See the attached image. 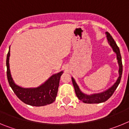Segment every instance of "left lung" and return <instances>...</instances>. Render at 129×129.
Segmentation results:
<instances>
[{"label": "left lung", "mask_w": 129, "mask_h": 129, "mask_svg": "<svg viewBox=\"0 0 129 129\" xmlns=\"http://www.w3.org/2000/svg\"><path fill=\"white\" fill-rule=\"evenodd\" d=\"M105 34L107 35L108 43L111 46L114 52L116 53V59L118 60V65H119V70H118L119 77H118L116 81L114 83V85L110 86V88H109L107 90L103 91V92H100V93H95V94H86L83 93L80 90L74 77H72V81L73 85H74V87L76 95H77L79 100H81L85 103H92L93 104V103H100L105 102L107 100H109L112 96V95L113 94V93L116 90L118 86L119 85V83H120L123 71L122 61H121V56L120 54V51H119V48L117 46L116 42L114 41L113 38L112 37L108 31H107Z\"/></svg>", "instance_id": "obj_1"}]
</instances>
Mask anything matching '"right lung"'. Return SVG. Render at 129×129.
Masks as SVG:
<instances>
[{"instance_id":"1","label":"right lung","mask_w":129,"mask_h":129,"mask_svg":"<svg viewBox=\"0 0 129 129\" xmlns=\"http://www.w3.org/2000/svg\"><path fill=\"white\" fill-rule=\"evenodd\" d=\"M10 49L7 55V77L9 84L16 95L22 102L34 107H41L55 101L57 94L59 81L63 71L52 75L46 81L36 88H23L16 85L11 77L10 69Z\"/></svg>"}]
</instances>
